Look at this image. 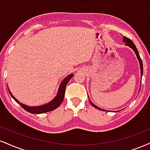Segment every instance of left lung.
<instances>
[{
	"instance_id": "left-lung-1",
	"label": "left lung",
	"mask_w": 150,
	"mask_h": 150,
	"mask_svg": "<svg viewBox=\"0 0 150 150\" xmlns=\"http://www.w3.org/2000/svg\"><path fill=\"white\" fill-rule=\"evenodd\" d=\"M123 41H124V42L126 43V44H125L126 45L130 47H131V49H132V50H133V51L135 52V54H136V57H137V58H138V61H139V64H140V71H141V77H142V73H143V66H142V59H140V55H139V53H138V50H137V48H136V45H135L134 43L133 42V41L131 40H130L129 38H127V37H124V38H123ZM89 102H90V103H91V105H92L93 106V107L96 108V109L100 110L107 111V110H103V109H101V108H100L97 107V106L96 105L93 104V103L91 102V100H89Z\"/></svg>"
}]
</instances>
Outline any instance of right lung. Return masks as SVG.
Here are the masks:
<instances>
[{"label": "right lung", "instance_id": "obj_1", "mask_svg": "<svg viewBox=\"0 0 150 150\" xmlns=\"http://www.w3.org/2000/svg\"><path fill=\"white\" fill-rule=\"evenodd\" d=\"M73 76V74H70L68 76H67L66 78H64V80L62 81L59 86V90H58L57 95L56 96L55 98L50 101L48 103L42 105L40 106H35V107H30V106H28L26 105H24L21 103L17 100L13 95L12 94V93L10 92V91L9 90V92H10L11 96L13 98V99L15 100L17 103H19L20 105L25 110L28 112L32 113V114H41V113H45L47 112L52 111L54 110L57 109L60 105L62 103L63 100L64 98V95H65V91H66V87L67 86V84L68 82L70 80V79L72 78Z\"/></svg>", "mask_w": 150, "mask_h": 150}]
</instances>
